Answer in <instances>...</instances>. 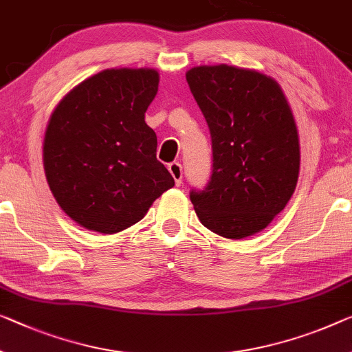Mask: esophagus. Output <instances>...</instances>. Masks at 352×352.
Listing matches in <instances>:
<instances>
[{
  "instance_id": "esophagus-1",
  "label": "esophagus",
  "mask_w": 352,
  "mask_h": 352,
  "mask_svg": "<svg viewBox=\"0 0 352 352\" xmlns=\"http://www.w3.org/2000/svg\"><path fill=\"white\" fill-rule=\"evenodd\" d=\"M168 170L171 173V176L175 177L176 186H181L182 184V165L179 164V162H171V164L168 165Z\"/></svg>"
}]
</instances>
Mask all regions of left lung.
<instances>
[{"mask_svg": "<svg viewBox=\"0 0 352 352\" xmlns=\"http://www.w3.org/2000/svg\"><path fill=\"white\" fill-rule=\"evenodd\" d=\"M186 78L212 142L208 186L190 190L195 212L219 236L255 234L285 209L299 177V135L288 100L256 70L199 66Z\"/></svg>", "mask_w": 352, "mask_h": 352, "instance_id": "obj_1", "label": "left lung"}]
</instances>
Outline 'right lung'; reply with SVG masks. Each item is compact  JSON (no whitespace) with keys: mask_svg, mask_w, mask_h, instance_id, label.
I'll return each instance as SVG.
<instances>
[{"mask_svg":"<svg viewBox=\"0 0 352 352\" xmlns=\"http://www.w3.org/2000/svg\"><path fill=\"white\" fill-rule=\"evenodd\" d=\"M157 89V70L107 69L75 86L52 113L44 138L47 182L83 228L126 230L175 186L155 157V132L144 122Z\"/></svg>","mask_w":352,"mask_h":352,"instance_id":"1","label":"right lung"}]
</instances>
